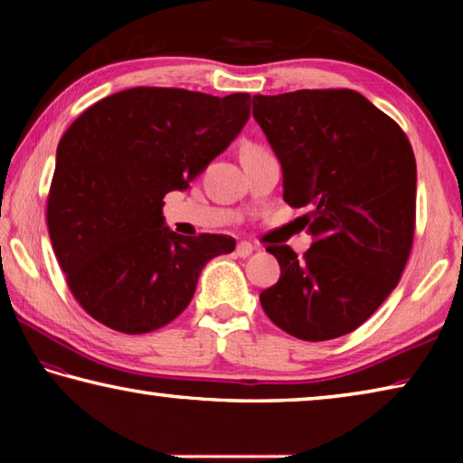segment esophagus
Instances as JSON below:
<instances>
[{
    "label": "esophagus",
    "mask_w": 463,
    "mask_h": 463,
    "mask_svg": "<svg viewBox=\"0 0 463 463\" xmlns=\"http://www.w3.org/2000/svg\"><path fill=\"white\" fill-rule=\"evenodd\" d=\"M253 245H250V242H247V241H241L239 245H237V255L239 257H249L250 253H253Z\"/></svg>",
    "instance_id": "1"
}]
</instances>
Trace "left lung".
<instances>
[{"label": "left lung", "mask_w": 463, "mask_h": 463, "mask_svg": "<svg viewBox=\"0 0 463 463\" xmlns=\"http://www.w3.org/2000/svg\"><path fill=\"white\" fill-rule=\"evenodd\" d=\"M253 118L276 153L284 200L310 208L312 247H269L281 276L260 300L273 323L304 341L364 325L409 261L417 163L398 124L354 90L253 96Z\"/></svg>", "instance_id": "8db88e82"}]
</instances>
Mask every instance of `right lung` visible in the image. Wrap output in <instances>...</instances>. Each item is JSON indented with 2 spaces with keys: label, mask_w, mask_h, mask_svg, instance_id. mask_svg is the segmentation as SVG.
Masks as SVG:
<instances>
[{
  "label": "right lung",
  "mask_w": 463,
  "mask_h": 463,
  "mask_svg": "<svg viewBox=\"0 0 463 463\" xmlns=\"http://www.w3.org/2000/svg\"><path fill=\"white\" fill-rule=\"evenodd\" d=\"M249 93L226 98L132 88L85 109L57 146L46 222L83 310L127 335L182 315L224 234L169 229L163 198L185 192L249 120Z\"/></svg>",
  "instance_id": "obj_1"
}]
</instances>
